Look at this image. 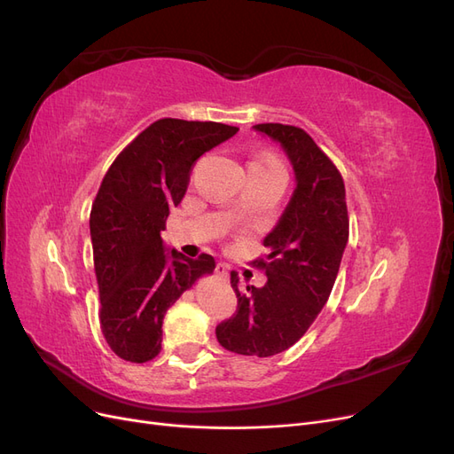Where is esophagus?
<instances>
[{"mask_svg":"<svg viewBox=\"0 0 454 454\" xmlns=\"http://www.w3.org/2000/svg\"><path fill=\"white\" fill-rule=\"evenodd\" d=\"M215 277L222 278V280H229V265L217 263V265H215Z\"/></svg>","mask_w":454,"mask_h":454,"instance_id":"34e87169","label":"esophagus"}]
</instances>
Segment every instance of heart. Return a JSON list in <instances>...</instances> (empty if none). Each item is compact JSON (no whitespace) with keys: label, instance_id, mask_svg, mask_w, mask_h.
Returning a JSON list of instances; mask_svg holds the SVG:
<instances>
[{"label":"heart","instance_id":"obj_1","mask_svg":"<svg viewBox=\"0 0 454 454\" xmlns=\"http://www.w3.org/2000/svg\"><path fill=\"white\" fill-rule=\"evenodd\" d=\"M250 164H257V167H267V168H280L282 170L280 162L277 159H272V157H261V159L252 160Z\"/></svg>","mask_w":454,"mask_h":454}]
</instances>
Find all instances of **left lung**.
Here are the masks:
<instances>
[{"instance_id": "8db88e82", "label": "left lung", "mask_w": 454, "mask_h": 454, "mask_svg": "<svg viewBox=\"0 0 454 454\" xmlns=\"http://www.w3.org/2000/svg\"><path fill=\"white\" fill-rule=\"evenodd\" d=\"M254 129L282 145L297 185L263 240L267 257L255 261L267 284L240 292L231 272L239 307L215 337L231 352L267 358L295 345L327 303L348 242V212L340 172L303 129L280 122Z\"/></svg>"}]
</instances>
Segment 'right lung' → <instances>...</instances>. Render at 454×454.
Instances as JSON below:
<instances>
[{
	"mask_svg": "<svg viewBox=\"0 0 454 454\" xmlns=\"http://www.w3.org/2000/svg\"><path fill=\"white\" fill-rule=\"evenodd\" d=\"M237 127L212 121L159 119L121 151L90 210L100 327L119 358L144 364L160 352L162 320L204 274L208 254L189 259L164 248L160 231L182 202L193 164Z\"/></svg>",
	"mask_w": 454,
	"mask_h": 454,
	"instance_id": "obj_1",
	"label": "right lung"
}]
</instances>
